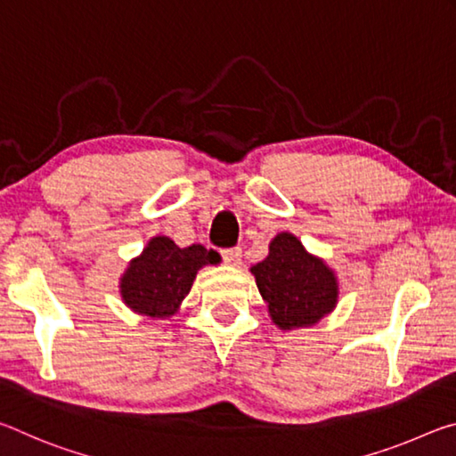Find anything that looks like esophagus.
I'll return each mask as SVG.
<instances>
[{"mask_svg":"<svg viewBox=\"0 0 456 456\" xmlns=\"http://www.w3.org/2000/svg\"><path fill=\"white\" fill-rule=\"evenodd\" d=\"M220 255L224 258V263H228L232 266H238L242 263V248H240V246H234V248H224V250H220Z\"/></svg>","mask_w":456,"mask_h":456,"instance_id":"1","label":"esophagus"}]
</instances>
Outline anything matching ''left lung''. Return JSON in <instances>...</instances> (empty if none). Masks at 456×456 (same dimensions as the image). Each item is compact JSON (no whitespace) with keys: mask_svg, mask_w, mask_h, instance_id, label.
I'll list each match as a JSON object with an SVG mask.
<instances>
[{"mask_svg":"<svg viewBox=\"0 0 456 456\" xmlns=\"http://www.w3.org/2000/svg\"><path fill=\"white\" fill-rule=\"evenodd\" d=\"M250 271L281 330L315 325L338 303V281L331 268L311 256L289 232L277 234L268 246V256Z\"/></svg>","mask_w":456,"mask_h":456,"instance_id":"left-lung-1","label":"left lung"}]
</instances>
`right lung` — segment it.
<instances>
[{
    "label": "right lung",
    "instance_id": "add662e5",
    "mask_svg": "<svg viewBox=\"0 0 456 456\" xmlns=\"http://www.w3.org/2000/svg\"><path fill=\"white\" fill-rule=\"evenodd\" d=\"M214 263H218V252L200 244L179 248L167 236H155L123 274V301L147 317L174 315L200 268Z\"/></svg>",
    "mask_w": 456,
    "mask_h": 456
}]
</instances>
